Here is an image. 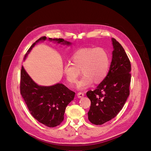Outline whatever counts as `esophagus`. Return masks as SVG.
<instances>
[{
  "label": "esophagus",
  "mask_w": 151,
  "mask_h": 151,
  "mask_svg": "<svg viewBox=\"0 0 151 151\" xmlns=\"http://www.w3.org/2000/svg\"><path fill=\"white\" fill-rule=\"evenodd\" d=\"M84 96V94L82 92H80L77 93V96L78 98H82V97H83Z\"/></svg>",
  "instance_id": "1"
}]
</instances>
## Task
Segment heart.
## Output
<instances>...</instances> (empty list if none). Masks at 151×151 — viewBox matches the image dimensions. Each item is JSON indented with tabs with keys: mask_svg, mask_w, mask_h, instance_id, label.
Instances as JSON below:
<instances>
[{
	"mask_svg": "<svg viewBox=\"0 0 151 151\" xmlns=\"http://www.w3.org/2000/svg\"><path fill=\"white\" fill-rule=\"evenodd\" d=\"M71 63H65L63 73L67 82L74 85L77 83L81 70L84 75L78 84L80 88H86L93 81L101 83L107 76L109 59L107 51L103 47H86L76 51L71 56Z\"/></svg>",
	"mask_w": 151,
	"mask_h": 151,
	"instance_id": "b5f03b06",
	"label": "heart"
}]
</instances>
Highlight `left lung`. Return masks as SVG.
<instances>
[{"label":"left lung","instance_id":"obj_1","mask_svg":"<svg viewBox=\"0 0 151 151\" xmlns=\"http://www.w3.org/2000/svg\"><path fill=\"white\" fill-rule=\"evenodd\" d=\"M112 42L114 51L107 76L96 89L86 93L91 102L88 119L95 125L115 117L130 95V61L122 45L114 38Z\"/></svg>","mask_w":151,"mask_h":151}]
</instances>
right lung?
Instances as JSON below:
<instances>
[{
  "mask_svg": "<svg viewBox=\"0 0 151 151\" xmlns=\"http://www.w3.org/2000/svg\"><path fill=\"white\" fill-rule=\"evenodd\" d=\"M46 37H42L34 43L27 54L36 43L45 40ZM50 41L58 43L70 45L62 38H51ZM20 93L24 100L31 115L36 120L49 127L59 125L64 119L67 106L74 99L75 92L70 90L62 84L51 86H40L34 82L28 75L23 66L21 70Z\"/></svg>",
  "mask_w": 151,
  "mask_h": 151,
  "instance_id": "1",
  "label": "right lung"
}]
</instances>
